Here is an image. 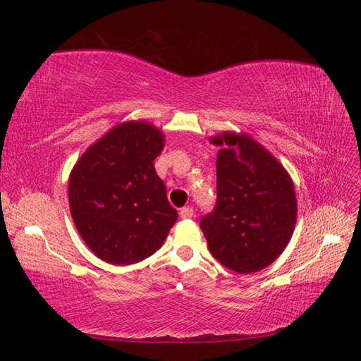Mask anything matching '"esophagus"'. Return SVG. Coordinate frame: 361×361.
I'll return each instance as SVG.
<instances>
[{"instance_id":"obj_1","label":"esophagus","mask_w":361,"mask_h":361,"mask_svg":"<svg viewBox=\"0 0 361 361\" xmlns=\"http://www.w3.org/2000/svg\"><path fill=\"white\" fill-rule=\"evenodd\" d=\"M179 216H180L182 219H190V217L195 216V209H192L191 207H183V208H180V211H179Z\"/></svg>"}]
</instances>
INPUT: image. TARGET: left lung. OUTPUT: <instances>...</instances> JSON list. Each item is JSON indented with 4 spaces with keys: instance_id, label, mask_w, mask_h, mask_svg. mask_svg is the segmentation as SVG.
Here are the masks:
<instances>
[{
    "instance_id": "obj_1",
    "label": "left lung",
    "mask_w": 361,
    "mask_h": 361,
    "mask_svg": "<svg viewBox=\"0 0 361 361\" xmlns=\"http://www.w3.org/2000/svg\"><path fill=\"white\" fill-rule=\"evenodd\" d=\"M217 153V202L200 228L224 267L251 274L269 267L289 243L297 221L291 176L276 156L247 133L209 139Z\"/></svg>"
}]
</instances>
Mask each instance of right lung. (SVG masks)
<instances>
[{
	"mask_svg": "<svg viewBox=\"0 0 361 361\" xmlns=\"http://www.w3.org/2000/svg\"><path fill=\"white\" fill-rule=\"evenodd\" d=\"M162 131L147 121L110 128L79 157L68 176V205L90 251L113 265H130L162 247L178 221L154 159Z\"/></svg>",
	"mask_w": 361,
	"mask_h": 361,
	"instance_id": "add662e5",
	"label": "right lung"
}]
</instances>
